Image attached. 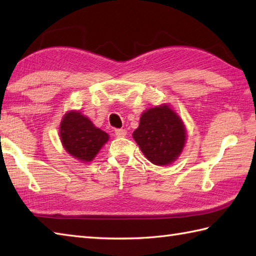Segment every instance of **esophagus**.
<instances>
[{
    "mask_svg": "<svg viewBox=\"0 0 256 256\" xmlns=\"http://www.w3.org/2000/svg\"><path fill=\"white\" fill-rule=\"evenodd\" d=\"M115 134H116V136L123 138V136H126V131H125V130H123V128H116Z\"/></svg>",
    "mask_w": 256,
    "mask_h": 256,
    "instance_id": "esophagus-1",
    "label": "esophagus"
}]
</instances>
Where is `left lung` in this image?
Returning a JSON list of instances; mask_svg holds the SVG:
<instances>
[{
    "mask_svg": "<svg viewBox=\"0 0 256 256\" xmlns=\"http://www.w3.org/2000/svg\"><path fill=\"white\" fill-rule=\"evenodd\" d=\"M185 128L176 112L164 105L142 114L133 138L146 159L158 166L178 157L185 144Z\"/></svg>",
    "mask_w": 256,
    "mask_h": 256,
    "instance_id": "8db88e82",
    "label": "left lung"
}]
</instances>
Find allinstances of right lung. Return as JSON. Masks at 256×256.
Returning a JSON list of instances; mask_svg holds the SVG:
<instances>
[{
    "label": "right lung",
    "instance_id": "add662e5",
    "mask_svg": "<svg viewBox=\"0 0 256 256\" xmlns=\"http://www.w3.org/2000/svg\"><path fill=\"white\" fill-rule=\"evenodd\" d=\"M60 136L68 152L81 162H92L108 140V134L80 112L66 114L60 122Z\"/></svg>",
    "mask_w": 256,
    "mask_h": 256
}]
</instances>
